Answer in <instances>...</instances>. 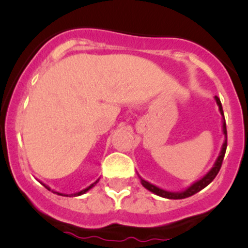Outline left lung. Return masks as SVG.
I'll return each mask as SVG.
<instances>
[{
    "instance_id": "obj_1",
    "label": "left lung",
    "mask_w": 248,
    "mask_h": 248,
    "mask_svg": "<svg viewBox=\"0 0 248 248\" xmlns=\"http://www.w3.org/2000/svg\"><path fill=\"white\" fill-rule=\"evenodd\" d=\"M215 99H216V103H217V105L219 107V112H221V114L223 116V109H222L221 100H219L217 96H215ZM223 132H224V135H226V141H224V143H223V147H222L221 154H219V156H218L217 161H216V163H215V166H214L213 170H211L210 172H209L208 174L205 175V177H203L201 180H198L197 183H195L193 185H191L190 187L187 188V190L183 191V192H180V193L168 192V191H165V190H162V188L156 187V186L153 185V184H150V183H148V181L141 179L142 185L144 186L145 188H148L149 191H152L153 193H155V195L161 196V197H163V198H168V200H183V198L191 197V196H193L195 193L200 192L201 190H203L204 187H206V186H208L209 184L211 183V181L215 179L216 175L218 174L219 170H221V166H222V162H223V157H224V154H226V149H227L226 122H223Z\"/></svg>"
}]
</instances>
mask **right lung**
<instances>
[{"mask_svg": "<svg viewBox=\"0 0 248 248\" xmlns=\"http://www.w3.org/2000/svg\"><path fill=\"white\" fill-rule=\"evenodd\" d=\"M96 183H98V181H95V183H94V184H92V185L91 186H89V187H87V188H85V190H82V191H80V192H78V193H76V196H80V195H83V193H85V192H87V191H88L89 190V188H92V187H93V186L94 185H95V184ZM45 186V185H44ZM45 187H46L47 188V190H50V188H48L47 187V186H45ZM55 193H57V195H61V193H58V192H55Z\"/></svg>", "mask_w": 248, "mask_h": 248, "instance_id": "add662e5", "label": "right lung"}]
</instances>
